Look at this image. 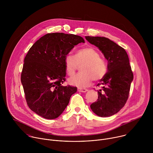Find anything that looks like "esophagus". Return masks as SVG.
Returning <instances> with one entry per match:
<instances>
[{"instance_id": "34e87169", "label": "esophagus", "mask_w": 153, "mask_h": 153, "mask_svg": "<svg viewBox=\"0 0 153 153\" xmlns=\"http://www.w3.org/2000/svg\"><path fill=\"white\" fill-rule=\"evenodd\" d=\"M77 91L79 92H81V93H85V92H86L87 91H88V90L85 89V88H78Z\"/></svg>"}]
</instances>
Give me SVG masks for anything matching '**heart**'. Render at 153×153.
Here are the masks:
<instances>
[{
	"instance_id": "obj_1",
	"label": "heart",
	"mask_w": 153,
	"mask_h": 153,
	"mask_svg": "<svg viewBox=\"0 0 153 153\" xmlns=\"http://www.w3.org/2000/svg\"><path fill=\"white\" fill-rule=\"evenodd\" d=\"M65 68L69 76L75 73L79 65L80 72L68 79V83L79 88L89 86L93 80L102 79L107 72L105 60L100 57L98 51L92 47L82 48L77 51L75 56L68 54L64 59Z\"/></svg>"
}]
</instances>
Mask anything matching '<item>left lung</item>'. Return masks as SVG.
I'll use <instances>...</instances> for the list:
<instances>
[{"label":"left lung","mask_w":153,"mask_h":153,"mask_svg":"<svg viewBox=\"0 0 153 153\" xmlns=\"http://www.w3.org/2000/svg\"><path fill=\"white\" fill-rule=\"evenodd\" d=\"M85 39L108 60L107 73L97 85L102 89L97 91V101L90 105L91 109L98 116H111L125 105L133 80L128 54L124 48L106 37L85 36Z\"/></svg>","instance_id":"1"}]
</instances>
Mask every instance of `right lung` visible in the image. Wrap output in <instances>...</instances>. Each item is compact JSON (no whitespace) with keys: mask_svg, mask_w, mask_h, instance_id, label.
<instances>
[{"mask_svg":"<svg viewBox=\"0 0 153 153\" xmlns=\"http://www.w3.org/2000/svg\"><path fill=\"white\" fill-rule=\"evenodd\" d=\"M84 39L63 33H48L37 40L27 54L21 82L27 105L39 116L57 118L69 103L76 87L63 86L66 71L64 59Z\"/></svg>","mask_w":153,"mask_h":153,"instance_id":"add662e5","label":"right lung"}]
</instances>
